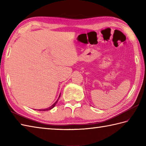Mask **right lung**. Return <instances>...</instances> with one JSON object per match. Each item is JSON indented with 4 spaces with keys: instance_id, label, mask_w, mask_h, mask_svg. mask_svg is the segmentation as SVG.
I'll return each instance as SVG.
<instances>
[{
    "instance_id": "obj_1",
    "label": "right lung",
    "mask_w": 146,
    "mask_h": 146,
    "mask_svg": "<svg viewBox=\"0 0 146 146\" xmlns=\"http://www.w3.org/2000/svg\"><path fill=\"white\" fill-rule=\"evenodd\" d=\"M60 95H60V96H59V98L60 97ZM59 98H58V100H56V102H54V104H52L51 107H48V108H44V109H39V110H39V111H47V110H49L52 109V108H54V106L56 105V104H57V102H58V100H59Z\"/></svg>"
}]
</instances>
